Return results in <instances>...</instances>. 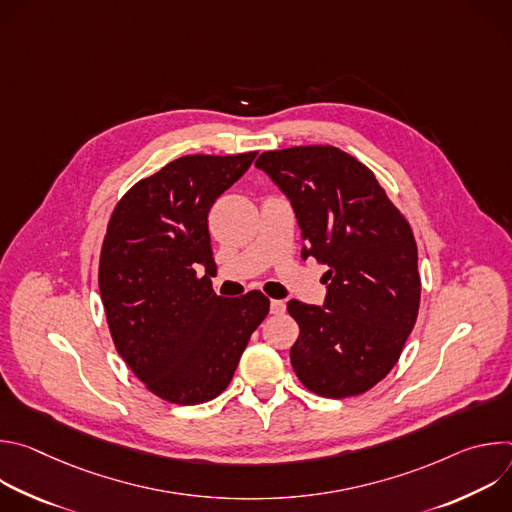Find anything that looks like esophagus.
I'll return each mask as SVG.
<instances>
[{"label": "esophagus", "instance_id": "esophagus-1", "mask_svg": "<svg viewBox=\"0 0 512 512\" xmlns=\"http://www.w3.org/2000/svg\"><path fill=\"white\" fill-rule=\"evenodd\" d=\"M269 310H271V314H283L285 312V304L281 300H271Z\"/></svg>", "mask_w": 512, "mask_h": 512}]
</instances>
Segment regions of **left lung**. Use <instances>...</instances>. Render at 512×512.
Instances as JSON below:
<instances>
[{"label": "left lung", "instance_id": "1", "mask_svg": "<svg viewBox=\"0 0 512 512\" xmlns=\"http://www.w3.org/2000/svg\"><path fill=\"white\" fill-rule=\"evenodd\" d=\"M255 166L289 198L306 243L302 257L328 265L324 306L287 302L300 326L291 367L328 399L373 389L397 364L419 312L407 218L367 166L332 145L265 152Z\"/></svg>", "mask_w": 512, "mask_h": 512}]
</instances>
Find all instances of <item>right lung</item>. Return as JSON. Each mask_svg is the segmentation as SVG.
<instances>
[{"label":"right lung","instance_id":"1","mask_svg":"<svg viewBox=\"0 0 512 512\" xmlns=\"http://www.w3.org/2000/svg\"><path fill=\"white\" fill-rule=\"evenodd\" d=\"M255 156L178 158L131 186L111 214L99 259L109 332L133 375L168 403L221 395L269 312L261 291L229 300L210 281L208 210Z\"/></svg>","mask_w":512,"mask_h":512}]
</instances>
